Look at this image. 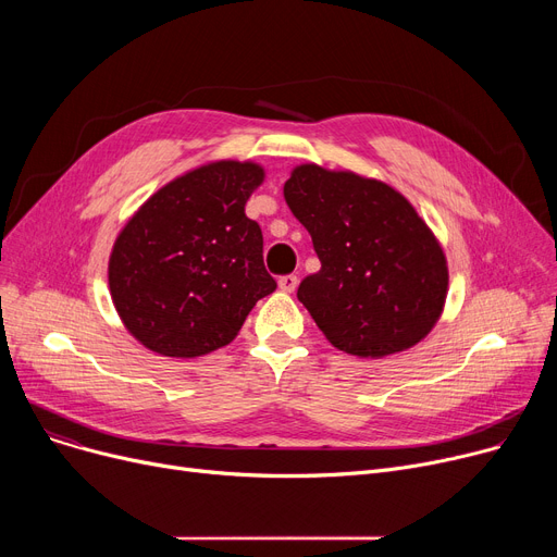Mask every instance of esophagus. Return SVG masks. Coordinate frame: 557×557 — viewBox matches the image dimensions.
Masks as SVG:
<instances>
[{"instance_id": "1", "label": "esophagus", "mask_w": 557, "mask_h": 557, "mask_svg": "<svg viewBox=\"0 0 557 557\" xmlns=\"http://www.w3.org/2000/svg\"><path fill=\"white\" fill-rule=\"evenodd\" d=\"M277 284H280V288L284 290V294H294V290L298 288V275H282L277 280Z\"/></svg>"}]
</instances>
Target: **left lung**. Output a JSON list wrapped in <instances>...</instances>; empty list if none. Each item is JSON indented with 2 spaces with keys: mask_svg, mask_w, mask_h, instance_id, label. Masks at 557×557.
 Wrapping results in <instances>:
<instances>
[{
  "mask_svg": "<svg viewBox=\"0 0 557 557\" xmlns=\"http://www.w3.org/2000/svg\"><path fill=\"white\" fill-rule=\"evenodd\" d=\"M284 198L320 259L298 300L334 347L382 359L433 330L447 300V257L399 191L355 171L300 164Z\"/></svg>",
  "mask_w": 557,
  "mask_h": 557,
  "instance_id": "8db88e82",
  "label": "left lung"
}]
</instances>
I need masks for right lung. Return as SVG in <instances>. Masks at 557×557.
<instances>
[{"mask_svg":"<svg viewBox=\"0 0 557 557\" xmlns=\"http://www.w3.org/2000/svg\"><path fill=\"white\" fill-rule=\"evenodd\" d=\"M263 183L255 162L219 160L158 189L116 237L108 284L124 327L151 352L210 355L239 334L277 288L246 202Z\"/></svg>","mask_w":557,"mask_h":557,"instance_id":"add662e5","label":"right lung"}]
</instances>
